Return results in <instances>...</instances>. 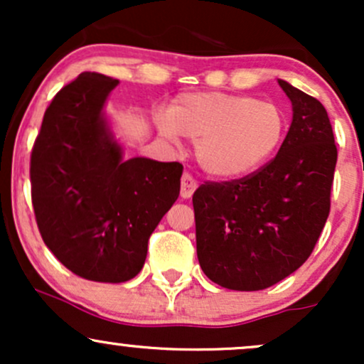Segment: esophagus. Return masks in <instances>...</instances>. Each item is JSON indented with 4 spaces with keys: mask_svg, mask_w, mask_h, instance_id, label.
<instances>
[{
    "mask_svg": "<svg viewBox=\"0 0 364 364\" xmlns=\"http://www.w3.org/2000/svg\"><path fill=\"white\" fill-rule=\"evenodd\" d=\"M196 186H198V183H196V179L191 176V174L185 173L181 178V196L183 198H190L191 195L195 193Z\"/></svg>",
    "mask_w": 364,
    "mask_h": 364,
    "instance_id": "obj_1",
    "label": "esophagus"
}]
</instances>
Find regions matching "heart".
<instances>
[{
  "mask_svg": "<svg viewBox=\"0 0 364 364\" xmlns=\"http://www.w3.org/2000/svg\"><path fill=\"white\" fill-rule=\"evenodd\" d=\"M159 132L195 141L200 168L219 179H237L275 156L287 132L286 112L274 102L223 92L181 94L169 112H157Z\"/></svg>",
  "mask_w": 364,
  "mask_h": 364,
  "instance_id": "1",
  "label": "heart"
}]
</instances>
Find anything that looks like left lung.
<instances>
[{"label":"left lung","mask_w":364,"mask_h":364,"mask_svg":"<svg viewBox=\"0 0 364 364\" xmlns=\"http://www.w3.org/2000/svg\"><path fill=\"white\" fill-rule=\"evenodd\" d=\"M292 121L277 156L241 179L193 193L196 255L212 282L235 291L274 286L308 260L330 212L337 147L320 101L279 80Z\"/></svg>","instance_id":"8db88e82"}]
</instances>
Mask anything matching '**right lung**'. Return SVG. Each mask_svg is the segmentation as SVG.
Wrapping results in <instances>:
<instances>
[{
  "instance_id": "1",
  "label": "right lung",
  "mask_w": 364,
  "mask_h": 364,
  "mask_svg": "<svg viewBox=\"0 0 364 364\" xmlns=\"http://www.w3.org/2000/svg\"><path fill=\"white\" fill-rule=\"evenodd\" d=\"M80 73L54 95L31 156L32 205L46 246L73 274L127 282L147 258L149 237L178 200L183 166L123 159L104 104L118 85Z\"/></svg>"
}]
</instances>
